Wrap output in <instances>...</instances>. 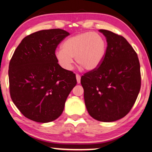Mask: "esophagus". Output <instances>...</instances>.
<instances>
[{"instance_id": "esophagus-1", "label": "esophagus", "mask_w": 152, "mask_h": 152, "mask_svg": "<svg viewBox=\"0 0 152 152\" xmlns=\"http://www.w3.org/2000/svg\"><path fill=\"white\" fill-rule=\"evenodd\" d=\"M76 80L77 82H78V84L80 83V79H81V76L79 75V74H76Z\"/></svg>"}]
</instances>
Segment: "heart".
I'll use <instances>...</instances> for the list:
<instances>
[{
  "instance_id": "obj_1",
  "label": "heart",
  "mask_w": 152,
  "mask_h": 152,
  "mask_svg": "<svg viewBox=\"0 0 152 152\" xmlns=\"http://www.w3.org/2000/svg\"><path fill=\"white\" fill-rule=\"evenodd\" d=\"M107 43L99 33L84 32L67 39L62 49L55 51L56 60L61 68L71 70L75 58L80 68L87 71L96 70L103 60L106 53Z\"/></svg>"
}]
</instances>
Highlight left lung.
I'll list each match as a JSON object with an SVG mask.
<instances>
[{"label": "left lung", "mask_w": 152, "mask_h": 152, "mask_svg": "<svg viewBox=\"0 0 152 152\" xmlns=\"http://www.w3.org/2000/svg\"><path fill=\"white\" fill-rule=\"evenodd\" d=\"M107 48L101 65L81 78L86 107L91 116L102 122L115 121L130 111L141 87L137 55L122 36L100 29Z\"/></svg>", "instance_id": "obj_1"}]
</instances>
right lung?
<instances>
[{
    "label": "right lung",
    "mask_w": 152,
    "mask_h": 152,
    "mask_svg": "<svg viewBox=\"0 0 152 152\" xmlns=\"http://www.w3.org/2000/svg\"><path fill=\"white\" fill-rule=\"evenodd\" d=\"M70 35L60 29L42 30L25 37L9 63L10 94L25 117L35 122L53 121L62 113L76 75L59 65L58 45Z\"/></svg>",
    "instance_id": "obj_1"
}]
</instances>
